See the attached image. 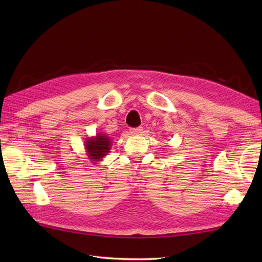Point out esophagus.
Here are the masks:
<instances>
[{"label": "esophagus", "instance_id": "34e87169", "mask_svg": "<svg viewBox=\"0 0 262 262\" xmlns=\"http://www.w3.org/2000/svg\"><path fill=\"white\" fill-rule=\"evenodd\" d=\"M133 134H141V133L143 132V127H136V128H132L130 130Z\"/></svg>", "mask_w": 262, "mask_h": 262}]
</instances>
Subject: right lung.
<instances>
[{"label": "right lung", "instance_id": "1", "mask_svg": "<svg viewBox=\"0 0 262 262\" xmlns=\"http://www.w3.org/2000/svg\"><path fill=\"white\" fill-rule=\"evenodd\" d=\"M111 143L113 141L110 140V137L105 134H101V133H98L96 136L86 138L84 141V148L88 159L92 163H98L99 161H102L105 155L110 152Z\"/></svg>", "mask_w": 262, "mask_h": 262}]
</instances>
